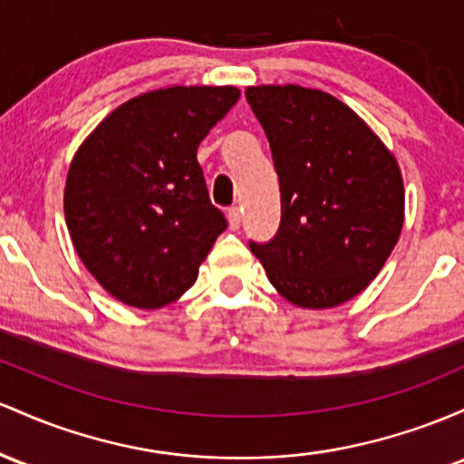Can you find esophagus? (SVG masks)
<instances>
[{
  "label": "esophagus",
  "instance_id": "esophagus-1",
  "mask_svg": "<svg viewBox=\"0 0 464 464\" xmlns=\"http://www.w3.org/2000/svg\"><path fill=\"white\" fill-rule=\"evenodd\" d=\"M227 221H230V230H238V226H241V210L237 206L227 210Z\"/></svg>",
  "mask_w": 464,
  "mask_h": 464
}]
</instances>
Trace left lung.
<instances>
[{
	"label": "left lung",
	"instance_id": "1",
	"mask_svg": "<svg viewBox=\"0 0 464 464\" xmlns=\"http://www.w3.org/2000/svg\"><path fill=\"white\" fill-rule=\"evenodd\" d=\"M280 181V227L249 243L269 283L302 309L355 298L382 272L403 227L397 158L331 93L300 85L247 87Z\"/></svg>",
	"mask_w": 464,
	"mask_h": 464
}]
</instances>
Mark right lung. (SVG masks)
<instances>
[{
  "mask_svg": "<svg viewBox=\"0 0 464 464\" xmlns=\"http://www.w3.org/2000/svg\"><path fill=\"white\" fill-rule=\"evenodd\" d=\"M238 96L230 85L140 93L78 147L63 195L67 230L116 300L160 309L195 285L227 227L210 204L197 149Z\"/></svg>",
  "mask_w": 464,
  "mask_h": 464,
  "instance_id": "right-lung-1",
  "label": "right lung"
}]
</instances>
